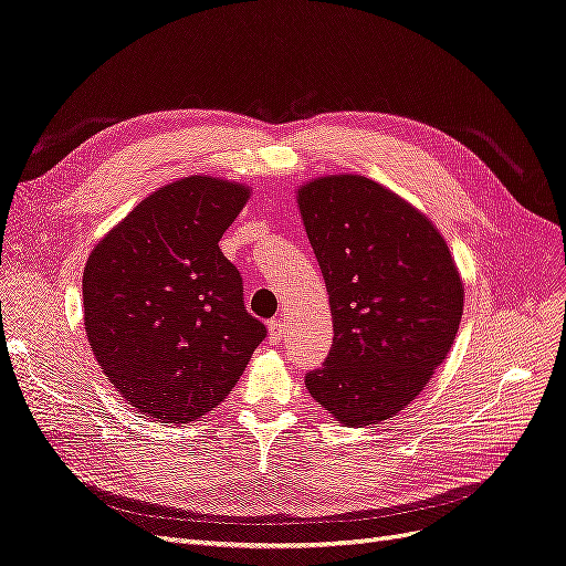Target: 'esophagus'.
<instances>
[{"mask_svg":"<svg viewBox=\"0 0 566 566\" xmlns=\"http://www.w3.org/2000/svg\"><path fill=\"white\" fill-rule=\"evenodd\" d=\"M284 322H282V318H273V322H270L268 324V333H270V342H280L282 337H284Z\"/></svg>","mask_w":566,"mask_h":566,"instance_id":"34e87169","label":"esophagus"}]
</instances>
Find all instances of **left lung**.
<instances>
[{"label":"left lung","instance_id":"left-lung-1","mask_svg":"<svg viewBox=\"0 0 566 566\" xmlns=\"http://www.w3.org/2000/svg\"><path fill=\"white\" fill-rule=\"evenodd\" d=\"M298 208L333 316V347L305 386L339 423L377 426L451 352L460 273L430 219L370 178H316L298 189Z\"/></svg>","mask_w":566,"mask_h":566}]
</instances>
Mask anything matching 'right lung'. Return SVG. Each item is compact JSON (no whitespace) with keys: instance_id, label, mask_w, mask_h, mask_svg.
<instances>
[{"instance_id":"right-lung-1","label":"right lung","mask_w":566,"mask_h":566,"mask_svg":"<svg viewBox=\"0 0 566 566\" xmlns=\"http://www.w3.org/2000/svg\"><path fill=\"white\" fill-rule=\"evenodd\" d=\"M250 199L238 182L191 176L143 199L92 250L85 333L132 407L164 423L201 419L238 384L265 326L219 238Z\"/></svg>"}]
</instances>
